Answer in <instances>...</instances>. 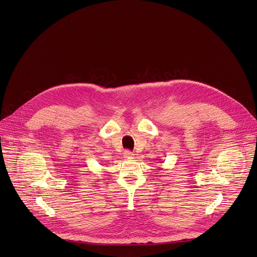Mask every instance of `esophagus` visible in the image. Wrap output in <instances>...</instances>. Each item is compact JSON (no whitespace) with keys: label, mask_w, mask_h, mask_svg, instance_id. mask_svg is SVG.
<instances>
[{"label":"esophagus","mask_w":257,"mask_h":257,"mask_svg":"<svg viewBox=\"0 0 257 257\" xmlns=\"http://www.w3.org/2000/svg\"><path fill=\"white\" fill-rule=\"evenodd\" d=\"M123 154H124L125 157H131V156H133V152L130 151V150H125V151L123 152Z\"/></svg>","instance_id":"1"}]
</instances>
